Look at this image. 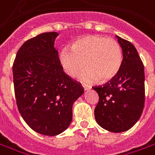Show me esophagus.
<instances>
[{
    "label": "esophagus",
    "mask_w": 155,
    "mask_h": 155,
    "mask_svg": "<svg viewBox=\"0 0 155 155\" xmlns=\"http://www.w3.org/2000/svg\"><path fill=\"white\" fill-rule=\"evenodd\" d=\"M82 87L84 88V89L85 91L89 90V89H90V87H88V86L85 85V84H82Z\"/></svg>",
    "instance_id": "esophagus-1"
}]
</instances>
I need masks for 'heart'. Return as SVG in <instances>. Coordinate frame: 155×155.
Masks as SVG:
<instances>
[{
	"instance_id": "obj_1",
	"label": "heart",
	"mask_w": 155,
	"mask_h": 155,
	"mask_svg": "<svg viewBox=\"0 0 155 155\" xmlns=\"http://www.w3.org/2000/svg\"><path fill=\"white\" fill-rule=\"evenodd\" d=\"M58 58L65 73L71 77H76L84 65L86 68L80 76L83 82L92 83L97 79L106 82L120 71L123 52L114 39L90 35L76 39L70 49H62Z\"/></svg>"
}]
</instances>
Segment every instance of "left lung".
Listing matches in <instances>:
<instances>
[{
	"mask_svg": "<svg viewBox=\"0 0 155 155\" xmlns=\"http://www.w3.org/2000/svg\"><path fill=\"white\" fill-rule=\"evenodd\" d=\"M122 48L120 71L103 85L93 87L99 101L94 110L101 127L112 133L130 129L142 114L145 104L144 65L133 44L116 35Z\"/></svg>",
	"mask_w": 155,
	"mask_h": 155,
	"instance_id": "8db88e82",
	"label": "left lung"
}]
</instances>
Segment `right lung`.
<instances>
[{"label":"right lung","mask_w":155,"mask_h":155,"mask_svg":"<svg viewBox=\"0 0 155 155\" xmlns=\"http://www.w3.org/2000/svg\"><path fill=\"white\" fill-rule=\"evenodd\" d=\"M55 31L24 42L13 65L18 109L36 133L56 136L69 127L73 103L84 93L80 83L65 74L59 62Z\"/></svg>","instance_id":"right-lung-1"}]
</instances>
